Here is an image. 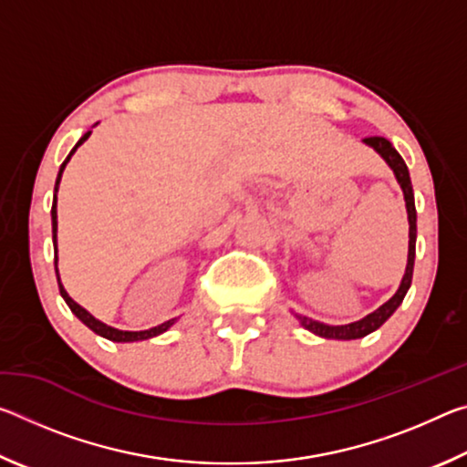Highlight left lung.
I'll use <instances>...</instances> for the list:
<instances>
[{
    "label": "left lung",
    "mask_w": 467,
    "mask_h": 467,
    "mask_svg": "<svg viewBox=\"0 0 467 467\" xmlns=\"http://www.w3.org/2000/svg\"><path fill=\"white\" fill-rule=\"evenodd\" d=\"M362 141H365L368 148H373L375 152L383 158V161L387 162V167L393 171L395 181H398L400 187H401V193H404L406 212H408V224H410V231H408V236H410V241H408V264H406L404 278H401L400 288L395 290V295L389 300H387V303L379 306V309H375L373 313H368L367 317H362V319L354 321V323H346V326H327V323L315 321L311 317H305V315H295L300 326H303L306 331H311V334L319 336V337H326V339H358V337H365L368 334H373L375 329L381 327L383 323L395 313V309H398V306L401 305V300H404L410 284H412L414 257H416V205H414V192H412V181H410L408 167H406L404 158L400 156V152L393 148L389 140L375 136V138H365Z\"/></svg>",
    "instance_id": "1"
}]
</instances>
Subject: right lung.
<instances>
[{
	"label": "right lung",
	"mask_w": 467,
	"mask_h": 467,
	"mask_svg": "<svg viewBox=\"0 0 467 467\" xmlns=\"http://www.w3.org/2000/svg\"><path fill=\"white\" fill-rule=\"evenodd\" d=\"M94 128V125H92ZM90 133H92V130H88L84 133V136L78 140V144L72 148V152L67 154V158L66 161H63V164L59 167V172H57V179H55V193H53V208H51V226H53V251H55V274H57V284H59V292H61V296H63V300H66L67 303V306L69 309H72V313L76 315L78 319H80L86 327H90L94 334L97 336H100V337H107V339H110V342H121V344H125V342H144V339H150V337H156V336H161V334H164V331H169L172 326H175L177 323V319L179 317H175V319H169V321H164V323H161V326H156V327H150V329H141V331H125V329H117V327H110V326H107V323H102L100 319H97L94 317L92 313H88L84 309L82 305H78L76 300L67 295V290L63 288V284H61V278H59V267H57V192H59V183H61V175H63V171H66V167H67V162H69V158L74 156V152L78 148H80L86 140L90 138Z\"/></svg>",
	"instance_id": "obj_1"
}]
</instances>
